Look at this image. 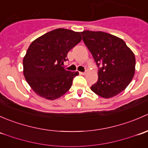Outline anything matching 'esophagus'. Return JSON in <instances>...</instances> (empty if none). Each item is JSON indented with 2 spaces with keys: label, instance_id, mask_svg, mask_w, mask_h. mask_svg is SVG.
<instances>
[{
  "label": "esophagus",
  "instance_id": "34e87169",
  "mask_svg": "<svg viewBox=\"0 0 148 148\" xmlns=\"http://www.w3.org/2000/svg\"><path fill=\"white\" fill-rule=\"evenodd\" d=\"M79 74H81V75H84L85 72H82V71H79Z\"/></svg>",
  "mask_w": 148,
  "mask_h": 148
}]
</instances>
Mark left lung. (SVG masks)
Returning <instances> with one entry per match:
<instances>
[{
    "mask_svg": "<svg viewBox=\"0 0 148 148\" xmlns=\"http://www.w3.org/2000/svg\"><path fill=\"white\" fill-rule=\"evenodd\" d=\"M85 45L99 67L98 81L92 92L109 99L126 89L134 77L135 57L132 51L119 37L102 31L81 32Z\"/></svg>",
    "mask_w": 148,
    "mask_h": 148,
    "instance_id": "1",
    "label": "left lung"
}]
</instances>
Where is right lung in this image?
I'll return each mask as SVG.
<instances>
[{"instance_id":"right-lung-1","label":"right lung","mask_w":148,"mask_h":148,"mask_svg":"<svg viewBox=\"0 0 148 148\" xmlns=\"http://www.w3.org/2000/svg\"><path fill=\"white\" fill-rule=\"evenodd\" d=\"M79 32L57 28L34 40L23 57V75L39 97L54 100L71 88L78 71H66L62 65L68 52L81 41Z\"/></svg>"}]
</instances>
